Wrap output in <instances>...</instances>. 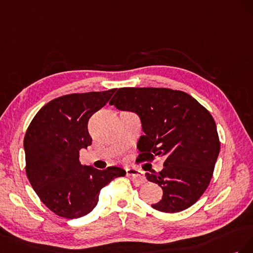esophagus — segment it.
<instances>
[{
  "mask_svg": "<svg viewBox=\"0 0 253 253\" xmlns=\"http://www.w3.org/2000/svg\"><path fill=\"white\" fill-rule=\"evenodd\" d=\"M126 174L129 178H131L132 181H134L136 184H141L145 182V177L143 175V171L136 169H127Z\"/></svg>",
  "mask_w": 253,
  "mask_h": 253,
  "instance_id": "34e87169",
  "label": "esophagus"
}]
</instances>
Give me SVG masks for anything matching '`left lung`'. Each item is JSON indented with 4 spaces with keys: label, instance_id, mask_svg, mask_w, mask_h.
Wrapping results in <instances>:
<instances>
[{
    "label": "left lung",
    "instance_id": "left-lung-1",
    "mask_svg": "<svg viewBox=\"0 0 253 253\" xmlns=\"http://www.w3.org/2000/svg\"><path fill=\"white\" fill-rule=\"evenodd\" d=\"M109 104L140 117L139 161L165 158L161 171L146 172L163 190L151 207L177 213L193 206L210 184L220 149L211 113L187 93L168 88H121Z\"/></svg>",
    "mask_w": 253,
    "mask_h": 253
}]
</instances>
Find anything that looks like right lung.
Returning <instances> with one entry per match:
<instances>
[{"label":"right lung","instance_id":"right-lung-1","mask_svg":"<svg viewBox=\"0 0 253 253\" xmlns=\"http://www.w3.org/2000/svg\"><path fill=\"white\" fill-rule=\"evenodd\" d=\"M115 90L57 97L41 108L27 128V178L42 203L61 217L73 219L90 213L98 203L100 190L114 178L126 175L119 167L100 170L79 161V150L92 143L90 118Z\"/></svg>","mask_w":253,"mask_h":253}]
</instances>
